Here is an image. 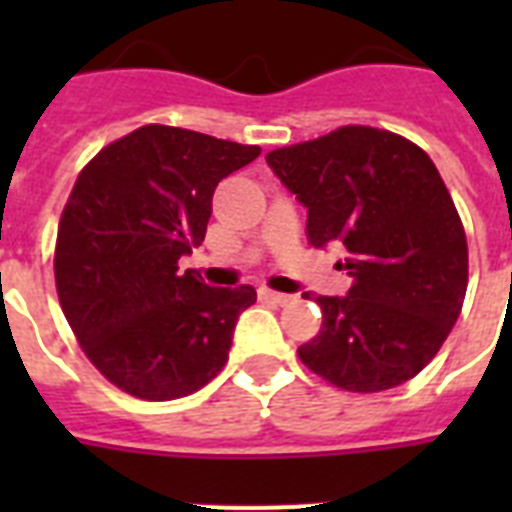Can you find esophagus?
Segmentation results:
<instances>
[{
	"label": "esophagus",
	"instance_id": "1",
	"mask_svg": "<svg viewBox=\"0 0 512 512\" xmlns=\"http://www.w3.org/2000/svg\"><path fill=\"white\" fill-rule=\"evenodd\" d=\"M257 295H260V300H265V303H273V305H289L292 300H295L292 295H284V292H273V289H268V287L257 289Z\"/></svg>",
	"mask_w": 512,
	"mask_h": 512
}]
</instances>
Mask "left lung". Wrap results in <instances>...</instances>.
<instances>
[{
	"label": "left lung",
	"instance_id": "left-lung-1",
	"mask_svg": "<svg viewBox=\"0 0 512 512\" xmlns=\"http://www.w3.org/2000/svg\"><path fill=\"white\" fill-rule=\"evenodd\" d=\"M265 162L308 209L313 247L342 244L353 287L316 297L321 332L297 348L350 393L412 380L452 332L468 289V241L430 156L374 127H340Z\"/></svg>",
	"mask_w": 512,
	"mask_h": 512
}]
</instances>
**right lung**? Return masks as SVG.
I'll return each instance as SVG.
<instances>
[{
  "label": "right lung",
  "mask_w": 512,
  "mask_h": 512,
  "mask_svg": "<svg viewBox=\"0 0 512 512\" xmlns=\"http://www.w3.org/2000/svg\"><path fill=\"white\" fill-rule=\"evenodd\" d=\"M257 146L146 124L76 177L58 225L60 308L100 374L130 396L172 401L228 361L252 287H207L177 271L207 233L212 193Z\"/></svg>",
  "instance_id": "add662e5"
}]
</instances>
